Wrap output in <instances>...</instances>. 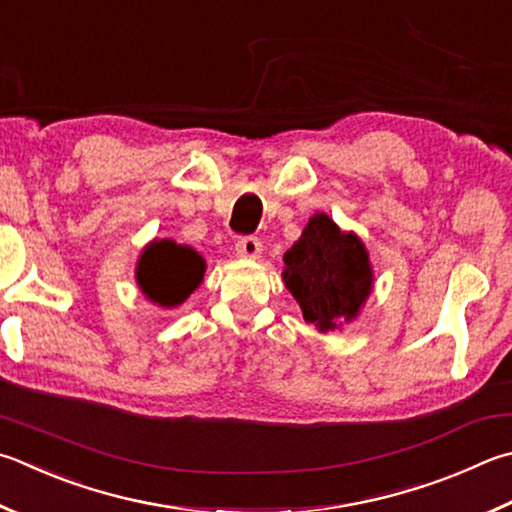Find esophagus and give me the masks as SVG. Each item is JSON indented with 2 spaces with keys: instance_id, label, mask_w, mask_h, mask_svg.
Wrapping results in <instances>:
<instances>
[{
  "instance_id": "1",
  "label": "esophagus",
  "mask_w": 512,
  "mask_h": 512,
  "mask_svg": "<svg viewBox=\"0 0 512 512\" xmlns=\"http://www.w3.org/2000/svg\"><path fill=\"white\" fill-rule=\"evenodd\" d=\"M235 248H237V255L239 257L255 259V257H259V253H262V241H259L257 237H250V235L248 237H239Z\"/></svg>"
}]
</instances>
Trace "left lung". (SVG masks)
<instances>
[{
  "label": "left lung",
  "mask_w": 512,
  "mask_h": 512,
  "mask_svg": "<svg viewBox=\"0 0 512 512\" xmlns=\"http://www.w3.org/2000/svg\"><path fill=\"white\" fill-rule=\"evenodd\" d=\"M284 280L302 306L304 320L320 331L356 318L371 291L365 246L353 232H340L327 215H315L300 241L284 255Z\"/></svg>",
  "instance_id": "left-lung-1"
}]
</instances>
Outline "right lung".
I'll return each instance as SVG.
<instances>
[{"mask_svg":"<svg viewBox=\"0 0 512 512\" xmlns=\"http://www.w3.org/2000/svg\"><path fill=\"white\" fill-rule=\"evenodd\" d=\"M206 264L188 246L174 241H154L138 262V284L152 302L176 306L188 297L203 280Z\"/></svg>","mask_w":512,"mask_h":512,"instance_id":"obj_1","label":"right lung"}]
</instances>
